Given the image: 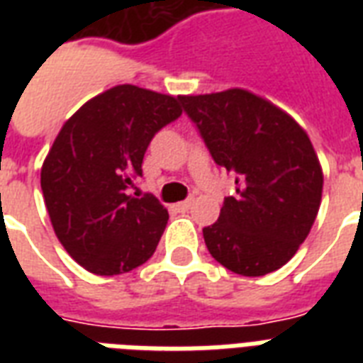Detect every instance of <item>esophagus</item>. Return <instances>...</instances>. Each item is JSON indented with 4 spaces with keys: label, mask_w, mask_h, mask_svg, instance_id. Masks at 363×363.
I'll list each match as a JSON object with an SVG mask.
<instances>
[{
    "label": "esophagus",
    "mask_w": 363,
    "mask_h": 363,
    "mask_svg": "<svg viewBox=\"0 0 363 363\" xmlns=\"http://www.w3.org/2000/svg\"><path fill=\"white\" fill-rule=\"evenodd\" d=\"M192 203H194L192 199H186V201H181V203L173 205V209H175L177 213H186V211L192 207Z\"/></svg>",
    "instance_id": "1"
}]
</instances>
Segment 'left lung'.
<instances>
[{
  "instance_id": "8db88e82",
  "label": "left lung",
  "mask_w": 363,
  "mask_h": 363,
  "mask_svg": "<svg viewBox=\"0 0 363 363\" xmlns=\"http://www.w3.org/2000/svg\"><path fill=\"white\" fill-rule=\"evenodd\" d=\"M181 101L213 160L238 175L218 220L203 228L211 256L238 275L277 271L298 252L320 209L324 175L307 131L242 88Z\"/></svg>"
}]
</instances>
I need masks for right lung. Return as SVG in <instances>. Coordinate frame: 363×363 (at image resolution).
Returning a JSON list of instances; mask_svg holds the SVG:
<instances>
[{
    "label": "right lung",
    "mask_w": 363,
    "mask_h": 363,
    "mask_svg": "<svg viewBox=\"0 0 363 363\" xmlns=\"http://www.w3.org/2000/svg\"><path fill=\"white\" fill-rule=\"evenodd\" d=\"M182 96L118 84L88 99L54 139L41 190L54 233L77 264L121 275L154 254L167 209L128 194L154 133L179 118Z\"/></svg>",
    "instance_id": "right-lung-1"
}]
</instances>
